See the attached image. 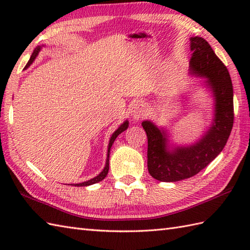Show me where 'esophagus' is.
I'll return each mask as SVG.
<instances>
[{
	"label": "esophagus",
	"instance_id": "esophagus-1",
	"mask_svg": "<svg viewBox=\"0 0 250 250\" xmlns=\"http://www.w3.org/2000/svg\"><path fill=\"white\" fill-rule=\"evenodd\" d=\"M147 115V109L143 104L141 103H136L131 108V117L133 118V120L137 121L140 119H143L144 117Z\"/></svg>",
	"mask_w": 250,
	"mask_h": 250
}]
</instances>
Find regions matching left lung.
I'll return each mask as SVG.
<instances>
[{
	"label": "left lung",
	"instance_id": "8db88e82",
	"mask_svg": "<svg viewBox=\"0 0 250 250\" xmlns=\"http://www.w3.org/2000/svg\"><path fill=\"white\" fill-rule=\"evenodd\" d=\"M190 74L205 79L213 92L215 116L209 129L188 146L169 148L167 133L151 121H143L148 140L147 167L151 176L160 182H178L192 177L219 155L229 139L233 120V86L229 71L202 37L190 39Z\"/></svg>",
	"mask_w": 250,
	"mask_h": 250
}]
</instances>
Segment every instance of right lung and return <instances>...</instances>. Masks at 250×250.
I'll return each instance as SVG.
<instances>
[{
  "label": "right lung",
  "instance_id": "right-lung-1",
  "mask_svg": "<svg viewBox=\"0 0 250 250\" xmlns=\"http://www.w3.org/2000/svg\"><path fill=\"white\" fill-rule=\"evenodd\" d=\"M41 49H42V46H37L36 48L34 49L33 54H32L29 62L26 63L25 68H28V67L32 64V63H33V61L35 60V58L37 57V55H39V52H40ZM128 126H129V121L125 120V121L124 122V124H122V125L119 126V128L114 132L113 135L110 136V140H109V143H108V149H107V158H106V164H105V167L103 168V171L101 172V173L98 175V176H95V177L91 178L90 180H87V182H83V183H81V184H73L74 186H76V187H86V186H90V185L97 184V183L101 182V180H103V179L106 177V175H107V173H108V168H109V151H110V148H111V146H113L114 142H115V140H116V137L118 136L120 133H122V132L128 129ZM73 185H72V186H73Z\"/></svg>",
  "mask_w": 250,
  "mask_h": 250
}]
</instances>
